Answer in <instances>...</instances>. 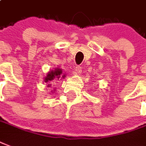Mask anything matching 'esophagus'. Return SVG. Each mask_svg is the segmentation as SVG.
I'll use <instances>...</instances> for the list:
<instances>
[{"instance_id": "34e87169", "label": "esophagus", "mask_w": 146, "mask_h": 146, "mask_svg": "<svg viewBox=\"0 0 146 146\" xmlns=\"http://www.w3.org/2000/svg\"><path fill=\"white\" fill-rule=\"evenodd\" d=\"M75 73L77 74H82V68L79 66H76L75 67Z\"/></svg>"}]
</instances>
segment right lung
<instances>
[{
    "mask_svg": "<svg viewBox=\"0 0 146 146\" xmlns=\"http://www.w3.org/2000/svg\"><path fill=\"white\" fill-rule=\"evenodd\" d=\"M65 77H66V73L65 72H63V69L54 68V70H51L47 73L46 76L44 78V83H46L47 87L50 88L52 84L58 83V82ZM56 92L55 89L52 90L51 92Z\"/></svg>",
    "mask_w": 146,
    "mask_h": 146,
    "instance_id": "obj_1",
    "label": "right lung"
}]
</instances>
